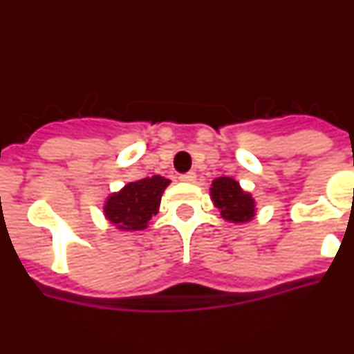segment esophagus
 Wrapping results in <instances>:
<instances>
[{
  "label": "esophagus",
  "instance_id": "1",
  "mask_svg": "<svg viewBox=\"0 0 354 354\" xmlns=\"http://www.w3.org/2000/svg\"><path fill=\"white\" fill-rule=\"evenodd\" d=\"M179 179L183 180V183H195V180H196V174H195V171H187V174L180 175Z\"/></svg>",
  "mask_w": 354,
  "mask_h": 354
}]
</instances>
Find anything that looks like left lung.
I'll list each match as a JSON object with an SVG mask.
<instances>
[{"instance_id": "1", "label": "left lung", "mask_w": 354, "mask_h": 354, "mask_svg": "<svg viewBox=\"0 0 354 354\" xmlns=\"http://www.w3.org/2000/svg\"><path fill=\"white\" fill-rule=\"evenodd\" d=\"M211 200L221 218L230 223H248L255 218V198L232 177H218L211 184Z\"/></svg>"}]
</instances>
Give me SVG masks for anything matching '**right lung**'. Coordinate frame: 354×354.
<instances>
[{
    "label": "right lung",
    "mask_w": 354,
    "mask_h": 354,
    "mask_svg": "<svg viewBox=\"0 0 354 354\" xmlns=\"http://www.w3.org/2000/svg\"><path fill=\"white\" fill-rule=\"evenodd\" d=\"M170 180L161 175L126 184L120 192L111 193L104 202V216L109 223L122 232L143 230L150 218L158 214L161 196Z\"/></svg>",
    "instance_id": "1"
}]
</instances>
